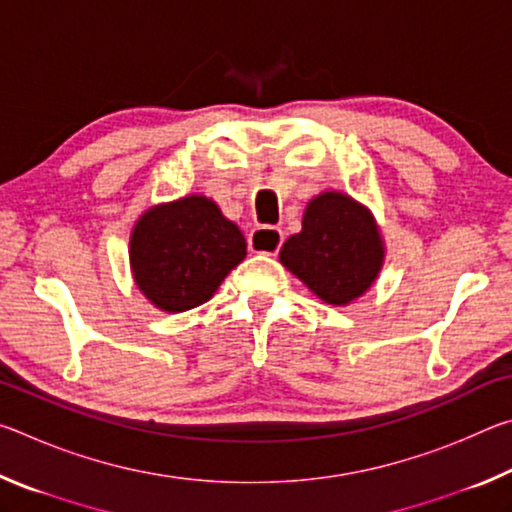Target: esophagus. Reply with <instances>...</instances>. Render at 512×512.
<instances>
[{
	"instance_id": "esophagus-1",
	"label": "esophagus",
	"mask_w": 512,
	"mask_h": 512,
	"mask_svg": "<svg viewBox=\"0 0 512 512\" xmlns=\"http://www.w3.org/2000/svg\"><path fill=\"white\" fill-rule=\"evenodd\" d=\"M284 241L282 230L277 228H257L253 230V235L248 237V248L253 250V253H262V255H277L280 253V246Z\"/></svg>"
}]
</instances>
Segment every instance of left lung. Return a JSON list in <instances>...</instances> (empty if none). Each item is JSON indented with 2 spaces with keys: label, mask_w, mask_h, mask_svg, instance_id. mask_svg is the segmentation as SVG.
<instances>
[{
  "label": "left lung",
  "mask_w": 512,
  "mask_h": 512,
  "mask_svg": "<svg viewBox=\"0 0 512 512\" xmlns=\"http://www.w3.org/2000/svg\"><path fill=\"white\" fill-rule=\"evenodd\" d=\"M386 246L375 216L343 192H320L302 214V230L280 250V262L327 305L348 307L381 273Z\"/></svg>",
  "instance_id": "8db88e82"
}]
</instances>
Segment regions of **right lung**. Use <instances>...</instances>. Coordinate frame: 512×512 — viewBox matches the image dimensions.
<instances>
[{"mask_svg":"<svg viewBox=\"0 0 512 512\" xmlns=\"http://www.w3.org/2000/svg\"><path fill=\"white\" fill-rule=\"evenodd\" d=\"M246 257V239L212 198L189 194L146 210L128 244L131 273L142 296L167 314L210 300Z\"/></svg>","mask_w":512,"mask_h":512,"instance_id":"add662e5","label":"right lung"}]
</instances>
